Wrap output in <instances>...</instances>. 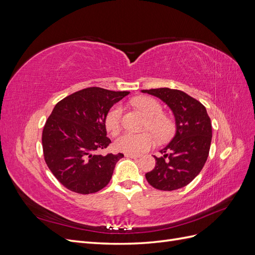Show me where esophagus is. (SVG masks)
Listing matches in <instances>:
<instances>
[{
  "label": "esophagus",
  "mask_w": 255,
  "mask_h": 255,
  "mask_svg": "<svg viewBox=\"0 0 255 255\" xmlns=\"http://www.w3.org/2000/svg\"><path fill=\"white\" fill-rule=\"evenodd\" d=\"M126 157H130V158H138L140 157L139 154H129V153H127L126 154Z\"/></svg>",
  "instance_id": "34e87169"
}]
</instances>
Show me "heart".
<instances>
[{
    "mask_svg": "<svg viewBox=\"0 0 255 255\" xmlns=\"http://www.w3.org/2000/svg\"><path fill=\"white\" fill-rule=\"evenodd\" d=\"M137 109H139L146 117V128H150L159 139H166L172 133V123L164 116H161V106L155 100L149 97L137 98L134 101ZM122 106L114 105L106 114L105 127L111 134H116L121 127ZM154 143V136L149 133H133L126 130L115 140V148L120 152L129 154H139L149 150Z\"/></svg>",
    "mask_w": 255,
    "mask_h": 255,
    "instance_id": "1",
    "label": "heart"
}]
</instances>
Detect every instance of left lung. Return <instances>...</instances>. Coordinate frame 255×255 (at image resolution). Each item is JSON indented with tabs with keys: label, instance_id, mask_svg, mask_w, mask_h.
<instances>
[{
	"label": "left lung",
	"instance_id": "1",
	"mask_svg": "<svg viewBox=\"0 0 255 255\" xmlns=\"http://www.w3.org/2000/svg\"><path fill=\"white\" fill-rule=\"evenodd\" d=\"M161 100L171 110L175 134L161 155L155 157V167L145 173L151 186L170 191L188 185L202 170L212 141V123L205 107L184 91L157 88L141 90Z\"/></svg>",
	"mask_w": 255,
	"mask_h": 255
}]
</instances>
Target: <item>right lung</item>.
Wrapping results in <instances>:
<instances>
[{"instance_id": "1", "label": "right lung", "mask_w": 255, "mask_h": 255, "mask_svg": "<svg viewBox=\"0 0 255 255\" xmlns=\"http://www.w3.org/2000/svg\"><path fill=\"white\" fill-rule=\"evenodd\" d=\"M128 94L89 87L54 107L42 132L43 155L51 172L69 190L94 194L110 183L116 164L125 155L98 152L112 142L106 136V114Z\"/></svg>"}]
</instances>
